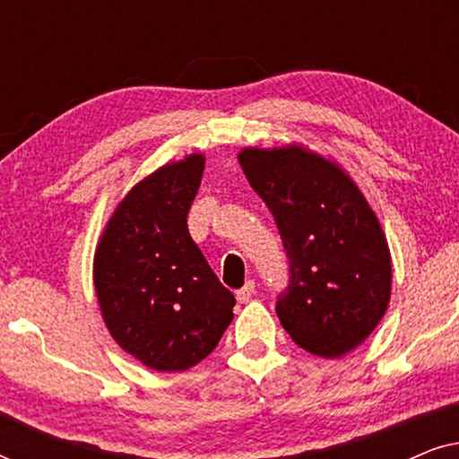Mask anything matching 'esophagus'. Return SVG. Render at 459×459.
Masks as SVG:
<instances>
[{"instance_id": "34e87169", "label": "esophagus", "mask_w": 459, "mask_h": 459, "mask_svg": "<svg viewBox=\"0 0 459 459\" xmlns=\"http://www.w3.org/2000/svg\"><path fill=\"white\" fill-rule=\"evenodd\" d=\"M255 294V281L253 280H248L247 284H244L240 290L236 292V299H238V303H248L250 300V297H253Z\"/></svg>"}]
</instances>
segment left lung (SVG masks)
Instances as JSON below:
<instances>
[{
	"label": "left lung",
	"mask_w": 459,
	"mask_h": 459,
	"mask_svg": "<svg viewBox=\"0 0 459 459\" xmlns=\"http://www.w3.org/2000/svg\"><path fill=\"white\" fill-rule=\"evenodd\" d=\"M238 160L290 263V284L275 305L281 325L313 355H347L391 300V250L378 217L336 162L297 143L244 148Z\"/></svg>",
	"instance_id": "1"
}]
</instances>
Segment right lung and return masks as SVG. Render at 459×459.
I'll use <instances>...</instances> for the list:
<instances>
[{"label": "right lung", "instance_id": "1", "mask_svg": "<svg viewBox=\"0 0 459 459\" xmlns=\"http://www.w3.org/2000/svg\"><path fill=\"white\" fill-rule=\"evenodd\" d=\"M204 156L167 162L127 192L100 238L93 286L110 336L156 372L204 359L234 319L236 299L187 231Z\"/></svg>", "mask_w": 459, "mask_h": 459}]
</instances>
